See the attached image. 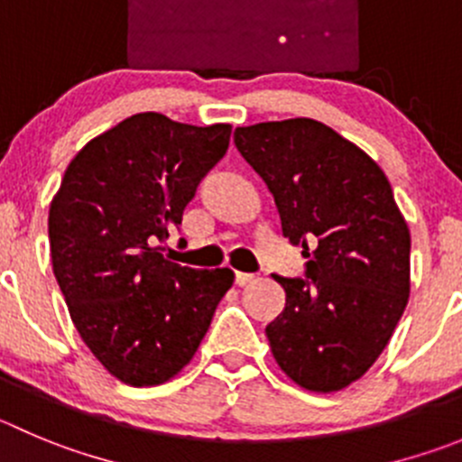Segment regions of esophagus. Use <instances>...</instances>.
Wrapping results in <instances>:
<instances>
[{
  "label": "esophagus",
  "instance_id": "obj_1",
  "mask_svg": "<svg viewBox=\"0 0 462 462\" xmlns=\"http://www.w3.org/2000/svg\"><path fill=\"white\" fill-rule=\"evenodd\" d=\"M251 282H255V275L253 273H236L235 275V284L236 287H245V284H251Z\"/></svg>",
  "mask_w": 462,
  "mask_h": 462
}]
</instances>
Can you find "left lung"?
<instances>
[{
    "instance_id": "8db88e82",
    "label": "left lung",
    "mask_w": 462,
    "mask_h": 462,
    "mask_svg": "<svg viewBox=\"0 0 462 462\" xmlns=\"http://www.w3.org/2000/svg\"><path fill=\"white\" fill-rule=\"evenodd\" d=\"M235 145L273 196L284 239L310 257L308 278L273 275L287 299L266 326L271 353L303 390H344L378 360L408 305L406 218L381 166L319 120L236 127Z\"/></svg>"
}]
</instances>
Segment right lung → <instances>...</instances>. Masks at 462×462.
<instances>
[{
    "instance_id": "right-lung-1",
    "label": "right lung",
    "mask_w": 462,
    "mask_h": 462,
    "mask_svg": "<svg viewBox=\"0 0 462 462\" xmlns=\"http://www.w3.org/2000/svg\"><path fill=\"white\" fill-rule=\"evenodd\" d=\"M230 132L227 123L129 116L75 154L51 198L56 282L79 337L125 385L178 376L235 282L230 269L180 266L159 245L226 154Z\"/></svg>"
}]
</instances>
